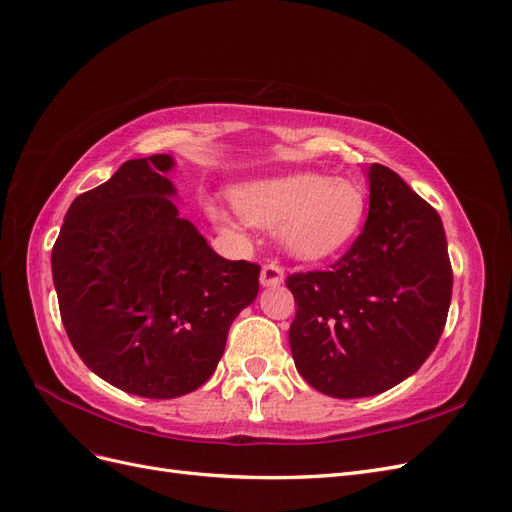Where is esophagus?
Wrapping results in <instances>:
<instances>
[{"instance_id": "1", "label": "esophagus", "mask_w": 512, "mask_h": 512, "mask_svg": "<svg viewBox=\"0 0 512 512\" xmlns=\"http://www.w3.org/2000/svg\"><path fill=\"white\" fill-rule=\"evenodd\" d=\"M284 282V269L277 262H267L260 271V284L262 286H280Z\"/></svg>"}]
</instances>
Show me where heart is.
I'll return each instance as SVG.
<instances>
[{
	"label": "heart",
	"mask_w": 512,
	"mask_h": 512,
	"mask_svg": "<svg viewBox=\"0 0 512 512\" xmlns=\"http://www.w3.org/2000/svg\"><path fill=\"white\" fill-rule=\"evenodd\" d=\"M235 200L250 222L267 228L284 226L288 250L307 260L342 250L356 237L367 211L361 185L320 173L245 185Z\"/></svg>",
	"instance_id": "obj_1"
}]
</instances>
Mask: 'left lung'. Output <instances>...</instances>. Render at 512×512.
<instances>
[{
	"mask_svg": "<svg viewBox=\"0 0 512 512\" xmlns=\"http://www.w3.org/2000/svg\"><path fill=\"white\" fill-rule=\"evenodd\" d=\"M288 339L316 391L371 397L412 376L438 346L453 292L438 211L395 170L369 166V213L327 271L292 273Z\"/></svg>",
	"mask_w": 512,
	"mask_h": 512,
	"instance_id": "obj_1",
	"label": "left lung"
}]
</instances>
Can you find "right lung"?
I'll use <instances>...</instances> for the list:
<instances>
[{
    "mask_svg": "<svg viewBox=\"0 0 512 512\" xmlns=\"http://www.w3.org/2000/svg\"><path fill=\"white\" fill-rule=\"evenodd\" d=\"M166 153L128 160L74 198L53 245L59 314L96 376L149 399L203 386L260 267L215 254L183 220Z\"/></svg>",
    "mask_w": 512,
    "mask_h": 512,
    "instance_id": "1",
    "label": "right lung"
}]
</instances>
